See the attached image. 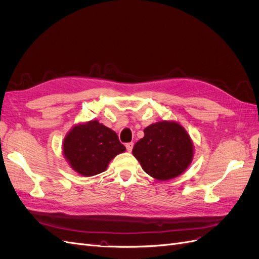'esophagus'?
<instances>
[{
  "label": "esophagus",
  "instance_id": "1",
  "mask_svg": "<svg viewBox=\"0 0 259 259\" xmlns=\"http://www.w3.org/2000/svg\"><path fill=\"white\" fill-rule=\"evenodd\" d=\"M133 146H134V144H133V143H127L126 145H125V147H126V150H127L128 152H131V151H132Z\"/></svg>",
  "mask_w": 259,
  "mask_h": 259
}]
</instances>
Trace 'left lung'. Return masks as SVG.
I'll list each match as a JSON object with an SVG mask.
<instances>
[{
	"instance_id": "obj_1",
	"label": "left lung",
	"mask_w": 259,
	"mask_h": 259,
	"mask_svg": "<svg viewBox=\"0 0 259 259\" xmlns=\"http://www.w3.org/2000/svg\"><path fill=\"white\" fill-rule=\"evenodd\" d=\"M144 133V138L133 148V154L147 174L158 180H168L190 165L193 145L182 125L173 121L156 122Z\"/></svg>"
}]
</instances>
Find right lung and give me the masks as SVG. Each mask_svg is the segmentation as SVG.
<instances>
[{"instance_id": "right-lung-1", "label": "right lung", "mask_w": 259, "mask_h": 259, "mask_svg": "<svg viewBox=\"0 0 259 259\" xmlns=\"http://www.w3.org/2000/svg\"><path fill=\"white\" fill-rule=\"evenodd\" d=\"M125 150L115 132L98 121L76 125L64 140V155L70 166L88 177L103 173L114 156Z\"/></svg>"}]
</instances>
